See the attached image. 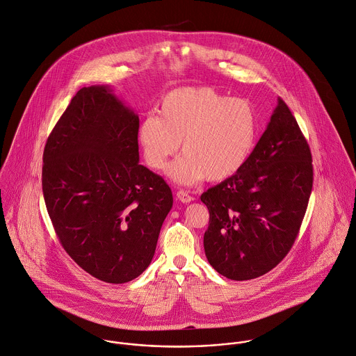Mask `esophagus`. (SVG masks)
Instances as JSON below:
<instances>
[{
    "label": "esophagus",
    "mask_w": 356,
    "mask_h": 356,
    "mask_svg": "<svg viewBox=\"0 0 356 356\" xmlns=\"http://www.w3.org/2000/svg\"><path fill=\"white\" fill-rule=\"evenodd\" d=\"M177 199H178L179 202H182V203H191V202H193V197H192L191 195H188L185 191H178V192H177Z\"/></svg>",
    "instance_id": "obj_1"
}]
</instances>
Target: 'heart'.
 Listing matches in <instances>:
<instances>
[{
	"mask_svg": "<svg viewBox=\"0 0 356 356\" xmlns=\"http://www.w3.org/2000/svg\"><path fill=\"white\" fill-rule=\"evenodd\" d=\"M159 113L160 118L149 115L142 120L139 146L146 164L163 170L182 142L184 154L167 170V175L179 185L232 177L255 142L257 116L252 106L210 87H184L168 92Z\"/></svg>",
	"mask_w": 356,
	"mask_h": 356,
	"instance_id": "b5f03b06",
	"label": "heart"
}]
</instances>
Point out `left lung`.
<instances>
[{
    "label": "left lung",
    "instance_id": "obj_1",
    "mask_svg": "<svg viewBox=\"0 0 356 356\" xmlns=\"http://www.w3.org/2000/svg\"><path fill=\"white\" fill-rule=\"evenodd\" d=\"M312 182L309 146L279 98L243 167L200 197L210 211L204 234L210 265L232 280L273 269L298 235Z\"/></svg>",
    "mask_w": 356,
    "mask_h": 356
}]
</instances>
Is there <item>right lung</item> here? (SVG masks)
<instances>
[{
  "label": "right lung",
  "instance_id": "right-lung-1",
  "mask_svg": "<svg viewBox=\"0 0 356 356\" xmlns=\"http://www.w3.org/2000/svg\"><path fill=\"white\" fill-rule=\"evenodd\" d=\"M139 118L111 86L81 88L44 149L45 206L66 252L106 283L152 262L172 207L164 179L139 164Z\"/></svg>",
  "mask_w": 356,
  "mask_h": 356
}]
</instances>
